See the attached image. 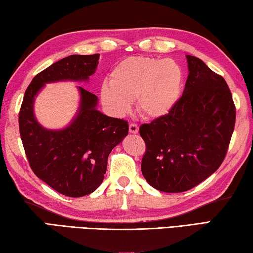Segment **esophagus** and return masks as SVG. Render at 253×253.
<instances>
[{
  "mask_svg": "<svg viewBox=\"0 0 253 253\" xmlns=\"http://www.w3.org/2000/svg\"><path fill=\"white\" fill-rule=\"evenodd\" d=\"M129 132H131V134H137L138 132V126L132 123L129 124Z\"/></svg>",
  "mask_w": 253,
  "mask_h": 253,
  "instance_id": "esophagus-1",
  "label": "esophagus"
}]
</instances>
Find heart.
<instances>
[{"label": "heart", "mask_w": 253, "mask_h": 253, "mask_svg": "<svg viewBox=\"0 0 253 253\" xmlns=\"http://www.w3.org/2000/svg\"><path fill=\"white\" fill-rule=\"evenodd\" d=\"M102 84L100 98L115 116L130 110L131 101L143 116L158 118L169 114L181 96L183 71L170 59L129 57L119 61Z\"/></svg>", "instance_id": "heart-1"}]
</instances>
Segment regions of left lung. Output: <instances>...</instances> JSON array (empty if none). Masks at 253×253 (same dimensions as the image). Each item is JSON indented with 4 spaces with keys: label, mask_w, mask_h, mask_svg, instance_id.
I'll list each match as a JSON object with an SVG mask.
<instances>
[{
    "label": "left lung",
    "mask_w": 253,
    "mask_h": 253,
    "mask_svg": "<svg viewBox=\"0 0 253 253\" xmlns=\"http://www.w3.org/2000/svg\"><path fill=\"white\" fill-rule=\"evenodd\" d=\"M182 97L169 114L139 127L146 144L142 173L168 193L185 192L220 168L235 124V106L224 78L202 60L186 55Z\"/></svg>",
    "instance_id": "obj_1"
}]
</instances>
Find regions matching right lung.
<instances>
[{"instance_id":"1","label":"right lung","mask_w":253,"mask_h":253,"mask_svg":"<svg viewBox=\"0 0 253 253\" xmlns=\"http://www.w3.org/2000/svg\"><path fill=\"white\" fill-rule=\"evenodd\" d=\"M99 54H72L41 71L25 90L19 113L20 136L30 168L59 193L80 198L92 193L105 177L113 148L128 134V123L97 110L98 98L79 87L80 108L61 130L42 127L33 114L34 97L44 84L88 80L95 74Z\"/></svg>"}]
</instances>
